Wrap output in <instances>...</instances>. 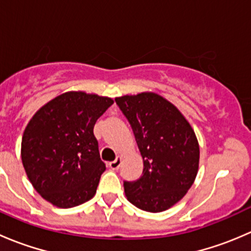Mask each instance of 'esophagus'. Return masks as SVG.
<instances>
[{
	"label": "esophagus",
	"mask_w": 251,
	"mask_h": 251,
	"mask_svg": "<svg viewBox=\"0 0 251 251\" xmlns=\"http://www.w3.org/2000/svg\"><path fill=\"white\" fill-rule=\"evenodd\" d=\"M120 165H121V158H120V156H118L115 160L110 161V163H109V168L111 169V170H118V169L120 168Z\"/></svg>",
	"instance_id": "obj_1"
}]
</instances>
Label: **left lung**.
<instances>
[{
  "label": "left lung",
  "instance_id": "1",
  "mask_svg": "<svg viewBox=\"0 0 251 251\" xmlns=\"http://www.w3.org/2000/svg\"><path fill=\"white\" fill-rule=\"evenodd\" d=\"M127 118L143 158V175L124 182L127 201L138 209L161 212L178 203L199 168V143L183 114L154 92L115 98Z\"/></svg>",
  "mask_w": 251,
  "mask_h": 251
}]
</instances>
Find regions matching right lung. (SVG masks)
Returning <instances> with one entry per match:
<instances>
[{
	"label": "right lung",
	"instance_id": "add662e5",
	"mask_svg": "<svg viewBox=\"0 0 251 251\" xmlns=\"http://www.w3.org/2000/svg\"><path fill=\"white\" fill-rule=\"evenodd\" d=\"M114 103L109 97L70 91L34 114L22 138V161L35 191L62 209L93 198L104 173L93 127Z\"/></svg>",
	"mask_w": 251,
	"mask_h": 251
}]
</instances>
